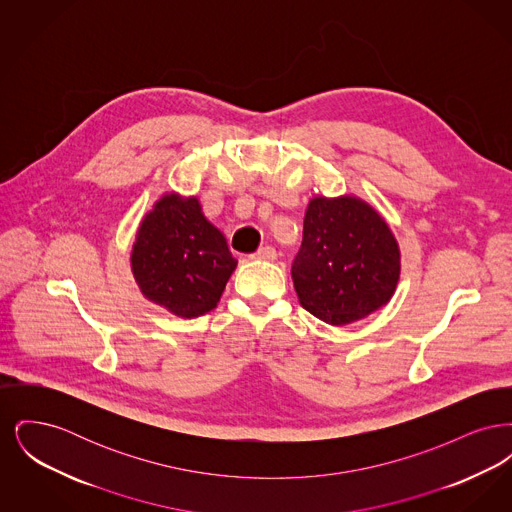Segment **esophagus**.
I'll return each mask as SVG.
<instances>
[{
	"label": "esophagus",
	"instance_id": "1",
	"mask_svg": "<svg viewBox=\"0 0 512 512\" xmlns=\"http://www.w3.org/2000/svg\"><path fill=\"white\" fill-rule=\"evenodd\" d=\"M253 257H255V259H263V261H274V259L278 257V253H276V249H274L272 245H265V247H261Z\"/></svg>",
	"mask_w": 512,
	"mask_h": 512
}]
</instances>
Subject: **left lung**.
<instances>
[{
    "mask_svg": "<svg viewBox=\"0 0 512 512\" xmlns=\"http://www.w3.org/2000/svg\"><path fill=\"white\" fill-rule=\"evenodd\" d=\"M399 268L388 224L365 201L347 195L309 203L292 278L311 315L334 326L370 315L390 301Z\"/></svg>",
    "mask_w": 512,
    "mask_h": 512,
    "instance_id": "left-lung-1",
    "label": "left lung"
}]
</instances>
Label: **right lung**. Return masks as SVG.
<instances>
[{
	"mask_svg": "<svg viewBox=\"0 0 512 512\" xmlns=\"http://www.w3.org/2000/svg\"><path fill=\"white\" fill-rule=\"evenodd\" d=\"M236 265L224 236L203 217L195 197L171 194L157 201L132 247L140 290L178 317L213 311Z\"/></svg>",
	"mask_w": 512,
	"mask_h": 512,
	"instance_id": "obj_1",
	"label": "right lung"
}]
</instances>
